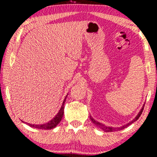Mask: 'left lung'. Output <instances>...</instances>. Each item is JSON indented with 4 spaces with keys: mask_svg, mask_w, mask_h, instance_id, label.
<instances>
[{
    "mask_svg": "<svg viewBox=\"0 0 157 157\" xmlns=\"http://www.w3.org/2000/svg\"><path fill=\"white\" fill-rule=\"evenodd\" d=\"M144 105H145V104L143 105L142 108H141V109L140 110V111H139V113H138V114H137L136 117H135V119H133L132 121L128 122V124H125V125H124V126H120V127H111V126H106V125H104V124H101V123H100V122L96 121L95 119H94L93 118H92V117H91V116H90V119H91V121L93 122V123H94V124H95V125H96V126H97V127L100 128H101V129H102V130H104V132H117V131H120V130L124 129V128H126V127H127V126H128L129 125H131V124H132V123H134V122L136 121V120H138V119L139 118V117H140L141 114V113H142V112H143L144 107Z\"/></svg>",
    "mask_w": 157,
    "mask_h": 157,
    "instance_id": "1",
    "label": "left lung"
}]
</instances>
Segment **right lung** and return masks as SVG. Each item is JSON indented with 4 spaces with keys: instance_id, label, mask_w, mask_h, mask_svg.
Segmentation results:
<instances>
[{
    "instance_id": "1",
    "label": "right lung",
    "mask_w": 157,
    "mask_h": 157,
    "mask_svg": "<svg viewBox=\"0 0 157 157\" xmlns=\"http://www.w3.org/2000/svg\"><path fill=\"white\" fill-rule=\"evenodd\" d=\"M68 96V95H67ZM67 96H66V98H64V101L63 102V104L60 109V110L59 111V113H57L56 115L55 116L54 118L51 120L50 121H48V123L44 124H29V123H25L28 125L31 126V127L35 128H40V129H52V128H55L58 124L60 123V121H61L62 117L63 116V110H64V103L66 101V98L67 97ZM23 123H25L24 121H23Z\"/></svg>"
}]
</instances>
